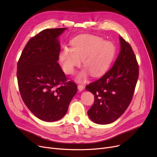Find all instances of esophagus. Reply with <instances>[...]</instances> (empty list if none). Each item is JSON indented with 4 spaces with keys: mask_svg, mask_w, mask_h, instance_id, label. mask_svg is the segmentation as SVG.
<instances>
[{
    "mask_svg": "<svg viewBox=\"0 0 157 157\" xmlns=\"http://www.w3.org/2000/svg\"><path fill=\"white\" fill-rule=\"evenodd\" d=\"M78 90H79V92H82L84 90V86L82 85H79L78 86Z\"/></svg>",
    "mask_w": 157,
    "mask_h": 157,
    "instance_id": "esophagus-1",
    "label": "esophagus"
}]
</instances>
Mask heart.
<instances>
[{
	"mask_svg": "<svg viewBox=\"0 0 157 157\" xmlns=\"http://www.w3.org/2000/svg\"><path fill=\"white\" fill-rule=\"evenodd\" d=\"M71 49L64 48L59 53V60L62 64L64 72L72 74L76 67L81 65L84 70L79 74L77 80L85 81L88 73L93 77H99L109 67L115 54V48L112 43L97 36L82 35L73 39Z\"/></svg>",
	"mask_w": 157,
	"mask_h": 157,
	"instance_id": "b5f03b06",
	"label": "heart"
}]
</instances>
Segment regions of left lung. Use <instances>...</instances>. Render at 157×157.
<instances>
[{"mask_svg":"<svg viewBox=\"0 0 157 157\" xmlns=\"http://www.w3.org/2000/svg\"><path fill=\"white\" fill-rule=\"evenodd\" d=\"M120 51L113 67L86 86L95 97L88 115L100 125L109 124L125 111L132 98L139 76V66L130 45L120 36Z\"/></svg>","mask_w":157,"mask_h":157,"instance_id":"8db88e82","label":"left lung"}]
</instances>
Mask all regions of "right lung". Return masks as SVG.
I'll return each mask as SVG.
<instances>
[{"mask_svg":"<svg viewBox=\"0 0 157 157\" xmlns=\"http://www.w3.org/2000/svg\"><path fill=\"white\" fill-rule=\"evenodd\" d=\"M67 28L48 29L31 38L17 65V79L22 99L41 120L62 118L77 93V86L67 78L59 61V37Z\"/></svg>","mask_w":157,"mask_h":157,"instance_id":"obj_1","label":"right lung"}]
</instances>
